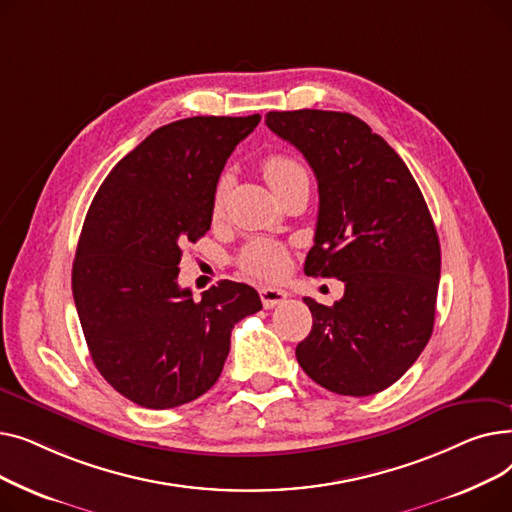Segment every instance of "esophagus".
<instances>
[{"instance_id": "34e87169", "label": "esophagus", "mask_w": 512, "mask_h": 512, "mask_svg": "<svg viewBox=\"0 0 512 512\" xmlns=\"http://www.w3.org/2000/svg\"><path fill=\"white\" fill-rule=\"evenodd\" d=\"M259 297H261V303L265 309H274V307L286 303L288 292H284L280 288H261Z\"/></svg>"}]
</instances>
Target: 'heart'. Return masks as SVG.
<instances>
[{"label": "heart", "instance_id": "b5f03b06", "mask_svg": "<svg viewBox=\"0 0 512 512\" xmlns=\"http://www.w3.org/2000/svg\"><path fill=\"white\" fill-rule=\"evenodd\" d=\"M263 174L274 191H278V188H282L290 180L305 176V168L297 159H292L284 153H274L270 157H265ZM224 195H226V182H220L213 195V213H220ZM238 267L240 272L251 280H263V282L278 280L288 270V251L282 245H278V242L255 240L240 253Z\"/></svg>", "mask_w": 512, "mask_h": 512}]
</instances>
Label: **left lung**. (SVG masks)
<instances>
[{
    "label": "left lung",
    "mask_w": 512,
    "mask_h": 512,
    "mask_svg": "<svg viewBox=\"0 0 512 512\" xmlns=\"http://www.w3.org/2000/svg\"><path fill=\"white\" fill-rule=\"evenodd\" d=\"M265 124L317 178L305 274L344 282L332 307L303 299L313 328L297 361L330 392L378 394L405 375L434 330L440 240L427 203L405 161L353 114L270 112Z\"/></svg>",
    "instance_id": "1"
}]
</instances>
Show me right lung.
I'll return each instance as SVG.
<instances>
[{"label": "right lung", "mask_w": 512, "mask_h": 512, "mask_svg": "<svg viewBox=\"0 0 512 512\" xmlns=\"http://www.w3.org/2000/svg\"><path fill=\"white\" fill-rule=\"evenodd\" d=\"M261 116L166 124L122 157L89 207L72 294L99 373L145 409L205 394L224 369L236 321L261 309L255 288L222 280L201 301L178 286L186 240L211 226L213 195L234 147Z\"/></svg>", "instance_id": "add662e5"}]
</instances>
